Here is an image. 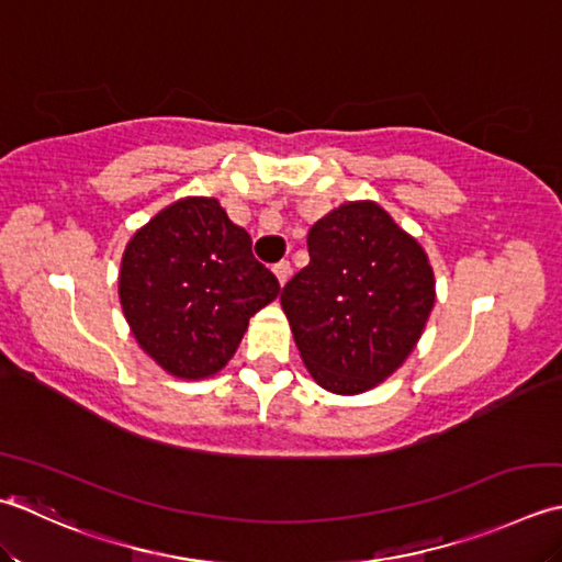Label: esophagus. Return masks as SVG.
Here are the masks:
<instances>
[{"label": "esophagus", "mask_w": 562, "mask_h": 562, "mask_svg": "<svg viewBox=\"0 0 562 562\" xmlns=\"http://www.w3.org/2000/svg\"><path fill=\"white\" fill-rule=\"evenodd\" d=\"M273 273H277V279H279V283L283 285L285 281H289V277H291V265L289 261H279V265H273Z\"/></svg>", "instance_id": "esophagus-1"}]
</instances>
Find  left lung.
Masks as SVG:
<instances>
[{"label":"left lung","mask_w":562,"mask_h":562,"mask_svg":"<svg viewBox=\"0 0 562 562\" xmlns=\"http://www.w3.org/2000/svg\"><path fill=\"white\" fill-rule=\"evenodd\" d=\"M311 265L283 285L295 347L329 393L357 395L395 373L434 307L427 251L373 201L345 203L307 233Z\"/></svg>","instance_id":"left-lung-1"}]
</instances>
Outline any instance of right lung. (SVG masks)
I'll return each instance as SVG.
<instances>
[{"mask_svg":"<svg viewBox=\"0 0 562 562\" xmlns=\"http://www.w3.org/2000/svg\"><path fill=\"white\" fill-rule=\"evenodd\" d=\"M251 237L215 199L159 211L123 251L119 295L137 345L171 375L209 378L233 359L249 317L279 295Z\"/></svg>","mask_w":562,"mask_h":562,"instance_id":"right-lung-1","label":"right lung"}]
</instances>
